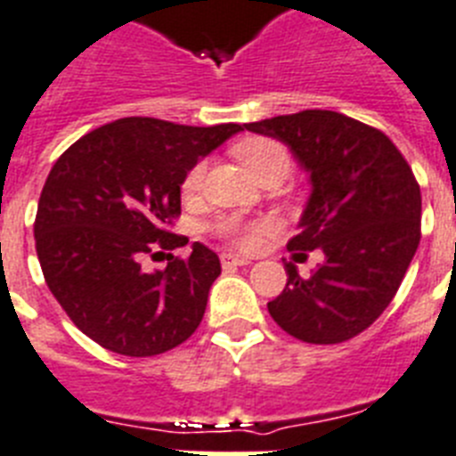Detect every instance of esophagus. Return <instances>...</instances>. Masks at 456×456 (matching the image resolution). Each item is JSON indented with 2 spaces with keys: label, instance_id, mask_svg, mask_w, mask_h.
I'll use <instances>...</instances> for the list:
<instances>
[{
  "label": "esophagus",
  "instance_id": "34e87169",
  "mask_svg": "<svg viewBox=\"0 0 456 456\" xmlns=\"http://www.w3.org/2000/svg\"><path fill=\"white\" fill-rule=\"evenodd\" d=\"M222 266L224 269H234V266H246L250 265V257H243V255H234V253H222Z\"/></svg>",
  "mask_w": 456,
  "mask_h": 456
}]
</instances>
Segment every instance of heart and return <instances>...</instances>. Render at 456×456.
<instances>
[{
	"instance_id": "1",
	"label": "heart",
	"mask_w": 456,
	"mask_h": 456,
	"mask_svg": "<svg viewBox=\"0 0 456 456\" xmlns=\"http://www.w3.org/2000/svg\"><path fill=\"white\" fill-rule=\"evenodd\" d=\"M234 157L239 159L240 166L250 173V175L257 180L265 173H281L286 175L288 168H290V154L279 140L272 138H243L234 144ZM203 173H206V164L199 161V164L191 166L187 170V175L183 180V191L187 196L196 194L201 190L203 184ZM217 232L222 236H227L232 243H236L239 248H246V250H253L262 243L265 234L269 232V224L266 222H240L236 217H222L217 222Z\"/></svg>"
}]
</instances>
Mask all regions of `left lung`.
Listing matches in <instances>:
<instances>
[{"label": "left lung", "mask_w": 456, "mask_h": 456, "mask_svg": "<svg viewBox=\"0 0 456 456\" xmlns=\"http://www.w3.org/2000/svg\"><path fill=\"white\" fill-rule=\"evenodd\" d=\"M243 128L288 144L309 173L312 194L288 248L323 253L312 276L288 262L286 288L266 309L302 342H346L382 316L417 253L421 191L412 168L382 131L330 110Z\"/></svg>", "instance_id": "1"}]
</instances>
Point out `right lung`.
<instances>
[{
  "instance_id": "add662e5",
  "label": "right lung",
  "mask_w": 456,
  "mask_h": 456,
  "mask_svg": "<svg viewBox=\"0 0 456 456\" xmlns=\"http://www.w3.org/2000/svg\"><path fill=\"white\" fill-rule=\"evenodd\" d=\"M239 124L183 126L128 117L86 133L62 151L35 220L37 257L48 290L72 323L121 356H157L201 323L220 257L203 243L190 257L144 272V255L175 250L166 232L180 216L187 170Z\"/></svg>"
}]
</instances>
